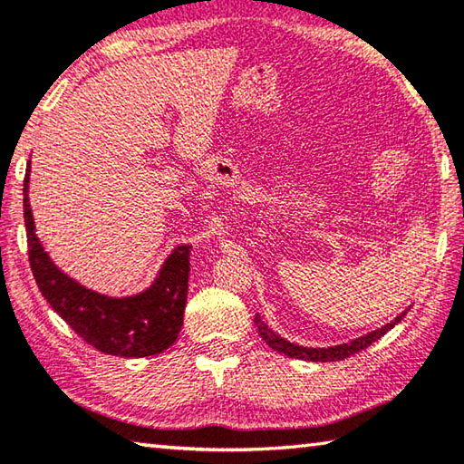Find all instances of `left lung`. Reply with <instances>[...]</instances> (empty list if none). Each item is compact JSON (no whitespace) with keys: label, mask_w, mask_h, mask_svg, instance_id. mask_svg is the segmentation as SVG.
Segmentation results:
<instances>
[{"label":"left lung","mask_w":464,"mask_h":464,"mask_svg":"<svg viewBox=\"0 0 464 464\" xmlns=\"http://www.w3.org/2000/svg\"><path fill=\"white\" fill-rule=\"evenodd\" d=\"M407 309L401 313V315H397L395 319L391 321V324L382 325L381 329H374V332L366 334L362 337H356V340H352L348 343H340V345H329V348H304V345H296V343H290L286 342L285 337H280L272 332V329L264 324L260 319V315H256V325H257V332H260L262 340L270 345L272 350L280 352V354H285L288 358H301V360H309V362H335V360H343V358H350L358 354L360 350H364L371 345L372 342L379 340L384 334L389 332V329L395 327L399 321L405 317Z\"/></svg>","instance_id":"1"}]
</instances>
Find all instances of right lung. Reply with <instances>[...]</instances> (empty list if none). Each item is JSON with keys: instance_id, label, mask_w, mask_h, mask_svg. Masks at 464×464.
I'll return each instance as SVG.
<instances>
[{"instance_id": "add662e5", "label": "right lung", "mask_w": 464, "mask_h": 464, "mask_svg": "<svg viewBox=\"0 0 464 464\" xmlns=\"http://www.w3.org/2000/svg\"><path fill=\"white\" fill-rule=\"evenodd\" d=\"M30 163L24 178V225L28 260L46 303L67 325L93 348L110 356L143 358L168 350L184 324L190 274V246H178L163 264L160 276L135 296L112 298L82 286L51 262L34 233L28 202Z\"/></svg>"}]
</instances>
